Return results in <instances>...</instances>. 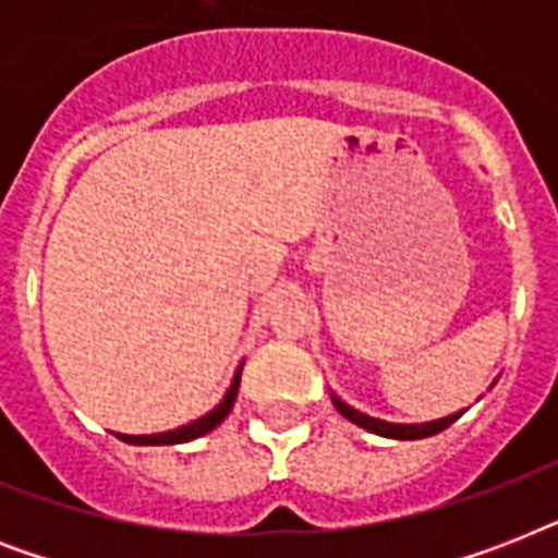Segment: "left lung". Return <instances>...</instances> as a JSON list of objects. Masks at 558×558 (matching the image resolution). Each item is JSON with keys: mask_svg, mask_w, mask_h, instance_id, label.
<instances>
[{"mask_svg": "<svg viewBox=\"0 0 558 558\" xmlns=\"http://www.w3.org/2000/svg\"><path fill=\"white\" fill-rule=\"evenodd\" d=\"M332 405L339 408L341 416H348L350 423L359 425V428H365V432L379 434V437H390V440H420V437H432V434H440L442 428H449L454 420H458L463 411H454L449 416H440V420H432V423H388V420H379V416L362 414L353 405H348L344 399L336 397L330 390Z\"/></svg>", "mask_w": 558, "mask_h": 558, "instance_id": "1", "label": "left lung"}]
</instances>
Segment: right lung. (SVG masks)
I'll return each instance as SVG.
<instances>
[{"instance_id":"add662e5","label":"right lung","mask_w":558,"mask_h":558,"mask_svg":"<svg viewBox=\"0 0 558 558\" xmlns=\"http://www.w3.org/2000/svg\"><path fill=\"white\" fill-rule=\"evenodd\" d=\"M243 365L245 362H240L234 371V376H231V385H228L226 397L219 399V405H214L208 411V414L196 416V420H191L187 425H179V428H173V432H159V434H118V440L124 442H133V446H177V442H187V440H196V437H202V434L214 432L222 420H226L228 414H231V408H234V399L236 393H240V376H243Z\"/></svg>"}]
</instances>
